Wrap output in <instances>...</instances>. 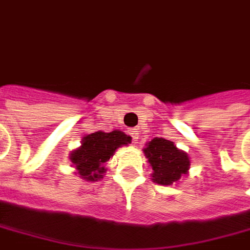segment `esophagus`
I'll list each match as a JSON object with an SVG mask.
<instances>
[{
    "mask_svg": "<svg viewBox=\"0 0 250 250\" xmlns=\"http://www.w3.org/2000/svg\"><path fill=\"white\" fill-rule=\"evenodd\" d=\"M130 136L133 138L134 144H137V141H138V133H137V131H130Z\"/></svg>",
    "mask_w": 250,
    "mask_h": 250,
    "instance_id": "obj_1",
    "label": "esophagus"
}]
</instances>
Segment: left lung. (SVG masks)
<instances>
[{
  "mask_svg": "<svg viewBox=\"0 0 250 250\" xmlns=\"http://www.w3.org/2000/svg\"><path fill=\"white\" fill-rule=\"evenodd\" d=\"M143 151L152 169V182L157 185L170 186L189 173V155L175 146L173 141L155 137L146 143Z\"/></svg>",
  "mask_w": 250,
  "mask_h": 250,
  "instance_id": "8db88e82",
  "label": "left lung"
}]
</instances>
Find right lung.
<instances>
[{"label": "right lung", "instance_id": "right-lung-1", "mask_svg": "<svg viewBox=\"0 0 250 250\" xmlns=\"http://www.w3.org/2000/svg\"><path fill=\"white\" fill-rule=\"evenodd\" d=\"M131 137L123 131L113 130L110 133L95 131L82 138L81 146L70 152V161L75 173L83 180L98 182L104 178V164L113 157L117 148L128 146Z\"/></svg>", "mask_w": 250, "mask_h": 250}]
</instances>
